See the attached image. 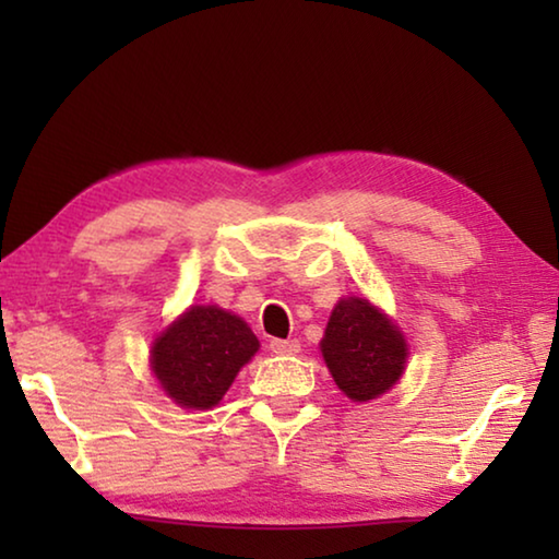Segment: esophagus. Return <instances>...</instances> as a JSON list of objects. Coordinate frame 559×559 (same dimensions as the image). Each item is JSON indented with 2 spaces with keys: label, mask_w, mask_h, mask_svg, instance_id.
Returning a JSON list of instances; mask_svg holds the SVG:
<instances>
[{
  "label": "esophagus",
  "mask_w": 559,
  "mask_h": 559,
  "mask_svg": "<svg viewBox=\"0 0 559 559\" xmlns=\"http://www.w3.org/2000/svg\"><path fill=\"white\" fill-rule=\"evenodd\" d=\"M271 353H276V355H296L298 349H300V343L298 340H271Z\"/></svg>",
  "instance_id": "34e87169"
}]
</instances>
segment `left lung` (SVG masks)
<instances>
[{"label": "left lung", "mask_w": 559, "mask_h": 559, "mask_svg": "<svg viewBox=\"0 0 559 559\" xmlns=\"http://www.w3.org/2000/svg\"><path fill=\"white\" fill-rule=\"evenodd\" d=\"M335 384L349 400L367 402L400 380L406 343L396 325L365 298H343L320 343Z\"/></svg>", "instance_id": "8db88e82"}]
</instances>
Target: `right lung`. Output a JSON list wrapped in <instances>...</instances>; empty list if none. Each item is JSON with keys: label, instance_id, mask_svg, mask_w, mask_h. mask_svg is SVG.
Returning <instances> with one entry per match:
<instances>
[{"label": "right lung", "instance_id": "1", "mask_svg": "<svg viewBox=\"0 0 559 559\" xmlns=\"http://www.w3.org/2000/svg\"><path fill=\"white\" fill-rule=\"evenodd\" d=\"M251 328L216 306H192L153 345V372L187 409L219 404L236 372L257 355Z\"/></svg>", "mask_w": 559, "mask_h": 559}]
</instances>
